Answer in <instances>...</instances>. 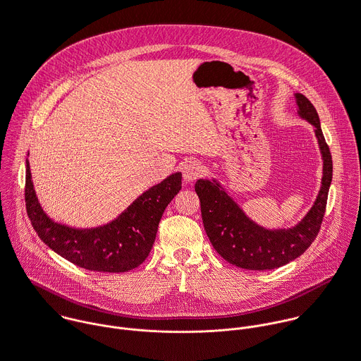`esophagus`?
I'll return each instance as SVG.
<instances>
[{"mask_svg":"<svg viewBox=\"0 0 361 361\" xmlns=\"http://www.w3.org/2000/svg\"><path fill=\"white\" fill-rule=\"evenodd\" d=\"M182 172H183V180L186 183H190L203 173V165L197 159H192L185 164Z\"/></svg>","mask_w":361,"mask_h":361,"instance_id":"1","label":"esophagus"}]
</instances>
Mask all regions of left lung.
<instances>
[{
  "instance_id": "left-lung-1",
  "label": "left lung",
  "mask_w": 361,
  "mask_h": 361,
  "mask_svg": "<svg viewBox=\"0 0 361 361\" xmlns=\"http://www.w3.org/2000/svg\"><path fill=\"white\" fill-rule=\"evenodd\" d=\"M293 96L298 116L314 128L323 161L320 190L300 221L283 228L262 227L244 213L217 179H199L195 185L200 199L203 226L213 248L226 261L244 269H274L293 261L313 243L323 220L331 183V155L316 109L303 94Z\"/></svg>"
}]
</instances>
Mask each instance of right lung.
<instances>
[{
  "label": "right lung",
  "mask_w": 361,
  "mask_h": 361,
  "mask_svg": "<svg viewBox=\"0 0 361 361\" xmlns=\"http://www.w3.org/2000/svg\"><path fill=\"white\" fill-rule=\"evenodd\" d=\"M180 188L182 173L175 172L145 190L113 221L75 228L52 220L44 212L27 159L25 203L32 227L51 250L89 271L127 272L142 264L154 245L159 220Z\"/></svg>",
  "instance_id": "add662e5"
}]
</instances>
